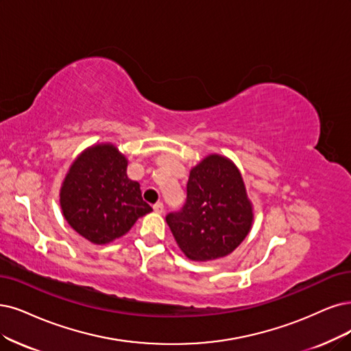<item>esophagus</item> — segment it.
I'll use <instances>...</instances> for the list:
<instances>
[{"instance_id":"34e87169","label":"esophagus","mask_w":351,"mask_h":351,"mask_svg":"<svg viewBox=\"0 0 351 351\" xmlns=\"http://www.w3.org/2000/svg\"><path fill=\"white\" fill-rule=\"evenodd\" d=\"M153 210H154V213L162 214V213H163V204H162V202L154 204V205H153Z\"/></svg>"}]
</instances>
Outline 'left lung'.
I'll use <instances>...</instances> for the list:
<instances>
[{
	"mask_svg": "<svg viewBox=\"0 0 351 351\" xmlns=\"http://www.w3.org/2000/svg\"><path fill=\"white\" fill-rule=\"evenodd\" d=\"M254 219L239 167L221 154H208L191 169L186 204L166 223L182 253L210 262L234 252L247 237Z\"/></svg>",
	"mask_w": 351,
	"mask_h": 351,
	"instance_id": "left-lung-1",
	"label": "left lung"
}]
</instances>
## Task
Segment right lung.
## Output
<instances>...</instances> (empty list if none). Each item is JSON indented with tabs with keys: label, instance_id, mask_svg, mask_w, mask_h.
<instances>
[{
	"label": "right lung",
	"instance_id": "obj_1",
	"mask_svg": "<svg viewBox=\"0 0 351 351\" xmlns=\"http://www.w3.org/2000/svg\"><path fill=\"white\" fill-rule=\"evenodd\" d=\"M128 159L112 143L86 147L69 166L59 191L62 215L93 244L123 237L137 219L152 213L140 184L127 176Z\"/></svg>",
	"mask_w": 351,
	"mask_h": 351
}]
</instances>
